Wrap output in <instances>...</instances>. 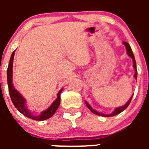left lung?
I'll use <instances>...</instances> for the list:
<instances>
[{
	"mask_svg": "<svg viewBox=\"0 0 149 149\" xmlns=\"http://www.w3.org/2000/svg\"><path fill=\"white\" fill-rule=\"evenodd\" d=\"M123 44H124L125 46L126 50H127V54L129 55V56L130 57V58H132V59H133V68H134V69H135L134 78L136 79V80H137V69H136V60H135L134 55H133V52H132L131 47H130V45H129L128 43L126 42H123ZM133 94L131 96V97L130 98V100H129L127 102V103H126L125 104L120 107H117L116 109H115V111H114V112H112V114H110V115H105V114H103V113H101V112H97V111H96L95 109H93V108L91 107V106H90V104L88 102H85V103H86V104L87 107H88V109H89L91 111V112H93V113L95 114V115H99V116H102V117H112V116H115V115H118V114H120V112H123V111H124L125 109L126 108L128 107V105L130 104V102H131V100H132V97H133Z\"/></svg>",
	"mask_w": 149,
	"mask_h": 149,
	"instance_id": "obj_1",
	"label": "left lung"
}]
</instances>
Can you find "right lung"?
<instances>
[{"instance_id": "1", "label": "right lung", "mask_w": 149, "mask_h": 149, "mask_svg": "<svg viewBox=\"0 0 149 149\" xmlns=\"http://www.w3.org/2000/svg\"><path fill=\"white\" fill-rule=\"evenodd\" d=\"M16 51V50H15ZM15 51H13L10 56L9 64H8V69H7V80H8V91L11 101L13 102L15 107L19 111V112L24 115V116L27 117L29 118L34 120L42 121L45 120L49 119L52 115L55 114L58 108L59 107L60 102H61V93L63 90V88H61L59 92L57 94V99L54 101V102L49 106V107L45 111H43L41 114L39 115H34L28 110L26 107V100L22 96V94L14 88L13 84L12 83V77H13V57H14Z\"/></svg>"}]
</instances>
